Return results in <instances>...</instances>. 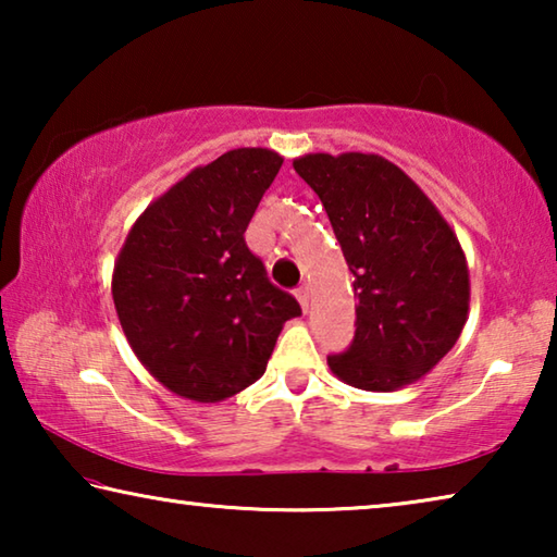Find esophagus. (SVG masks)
<instances>
[{"instance_id": "obj_1", "label": "esophagus", "mask_w": 557, "mask_h": 557, "mask_svg": "<svg viewBox=\"0 0 557 557\" xmlns=\"http://www.w3.org/2000/svg\"><path fill=\"white\" fill-rule=\"evenodd\" d=\"M297 299H299V307L305 309V312H309V305H312V287L301 285V287L297 289Z\"/></svg>"}]
</instances>
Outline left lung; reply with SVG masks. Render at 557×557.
I'll return each mask as SVG.
<instances>
[{"label":"left lung","mask_w":557,"mask_h":557,"mask_svg":"<svg viewBox=\"0 0 557 557\" xmlns=\"http://www.w3.org/2000/svg\"><path fill=\"white\" fill-rule=\"evenodd\" d=\"M295 172L322 199L354 275L356 334L329 369L361 391L420 381L457 344L469 268L457 233L412 178L379 154H305Z\"/></svg>","instance_id":"obj_1"}]
</instances>
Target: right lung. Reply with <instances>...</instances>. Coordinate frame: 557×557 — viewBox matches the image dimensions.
<instances>
[{"label": "right lung", "mask_w": 557, "mask_h": 557, "mask_svg": "<svg viewBox=\"0 0 557 557\" xmlns=\"http://www.w3.org/2000/svg\"><path fill=\"white\" fill-rule=\"evenodd\" d=\"M282 166L240 147L196 166L147 206L112 270L132 351L182 398L219 403L256 383L297 299L272 285L243 233Z\"/></svg>", "instance_id": "1"}]
</instances>
